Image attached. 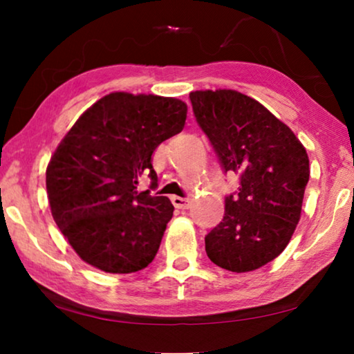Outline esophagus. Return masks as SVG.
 I'll use <instances>...</instances> for the list:
<instances>
[{
    "instance_id": "34e87169",
    "label": "esophagus",
    "mask_w": 354,
    "mask_h": 354,
    "mask_svg": "<svg viewBox=\"0 0 354 354\" xmlns=\"http://www.w3.org/2000/svg\"><path fill=\"white\" fill-rule=\"evenodd\" d=\"M171 200H172V205L176 206L177 209H188V207H190V200H188V198L174 195Z\"/></svg>"
}]
</instances>
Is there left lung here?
I'll return each mask as SVG.
<instances>
[{"label":"left lung","instance_id":"obj_1","mask_svg":"<svg viewBox=\"0 0 354 354\" xmlns=\"http://www.w3.org/2000/svg\"><path fill=\"white\" fill-rule=\"evenodd\" d=\"M198 125L222 171L240 176L225 196L224 219L205 236L212 263L248 272L285 250L301 214L309 180L306 149L263 104L234 90L190 93Z\"/></svg>","mask_w":354,"mask_h":354}]
</instances>
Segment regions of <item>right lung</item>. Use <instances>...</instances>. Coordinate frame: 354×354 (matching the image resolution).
Segmentation results:
<instances>
[{
  "label": "right lung",
  "mask_w": 354,
  "mask_h": 354,
  "mask_svg": "<svg viewBox=\"0 0 354 354\" xmlns=\"http://www.w3.org/2000/svg\"><path fill=\"white\" fill-rule=\"evenodd\" d=\"M187 104L156 95L115 91L91 106L62 138L46 169L51 214L85 263L111 274L147 268L174 206L138 192L158 182L153 153L182 132Z\"/></svg>",
  "instance_id": "obj_1"
}]
</instances>
